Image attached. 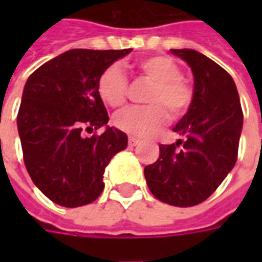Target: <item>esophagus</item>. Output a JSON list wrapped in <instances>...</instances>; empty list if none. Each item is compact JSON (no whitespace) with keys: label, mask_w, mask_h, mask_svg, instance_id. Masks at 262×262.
<instances>
[{"label":"esophagus","mask_w":262,"mask_h":262,"mask_svg":"<svg viewBox=\"0 0 262 262\" xmlns=\"http://www.w3.org/2000/svg\"><path fill=\"white\" fill-rule=\"evenodd\" d=\"M140 144V140L135 139V137H129V147H137Z\"/></svg>","instance_id":"esophagus-1"}]
</instances>
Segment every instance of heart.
I'll use <instances>...</instances> for the list:
<instances>
[{
    "label": "heart",
    "mask_w": 262,
    "mask_h": 262,
    "mask_svg": "<svg viewBox=\"0 0 262 262\" xmlns=\"http://www.w3.org/2000/svg\"><path fill=\"white\" fill-rule=\"evenodd\" d=\"M139 69L145 79L154 83L147 95V106L123 108L114 117V125L119 130L133 137L155 135L168 121L170 108L174 115L186 111L191 102V90L182 79L181 69L168 57L155 55L140 59ZM127 92V81L118 67L107 68L98 80V94L111 107L121 106Z\"/></svg>",
    "instance_id": "obj_1"
}]
</instances>
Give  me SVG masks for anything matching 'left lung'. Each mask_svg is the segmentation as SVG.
I'll list each match as a JSON object with an SVG mask.
<instances>
[{
    "label": "left lung",
    "mask_w": 262,
    "mask_h": 262,
    "mask_svg": "<svg viewBox=\"0 0 262 262\" xmlns=\"http://www.w3.org/2000/svg\"><path fill=\"white\" fill-rule=\"evenodd\" d=\"M170 51L193 72V99L172 127L183 141L160 144L159 159L144 168V175L162 203L193 207L205 201L235 166L244 114L235 83L223 68L191 49Z\"/></svg>",
    "instance_id": "obj_1"
}]
</instances>
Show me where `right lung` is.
Wrapping results in <instances>:
<instances>
[{
  "mask_svg": "<svg viewBox=\"0 0 262 262\" xmlns=\"http://www.w3.org/2000/svg\"><path fill=\"white\" fill-rule=\"evenodd\" d=\"M130 51L68 50L27 80L17 114L24 163L35 186L53 203L76 208L95 201L104 187L107 164L127 147V136L107 125L98 80ZM102 126L103 135L83 136Z\"/></svg>",
  "mask_w": 262,
  "mask_h": 262,
  "instance_id": "1",
  "label": "right lung"
}]
</instances>
